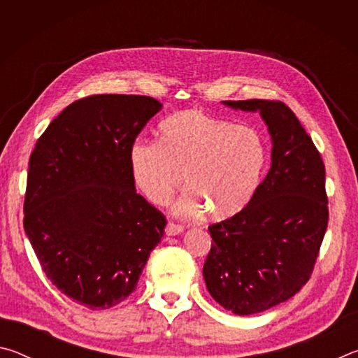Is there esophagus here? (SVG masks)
Returning <instances> with one entry per match:
<instances>
[{"label": "esophagus", "instance_id": "esophagus-1", "mask_svg": "<svg viewBox=\"0 0 358 358\" xmlns=\"http://www.w3.org/2000/svg\"><path fill=\"white\" fill-rule=\"evenodd\" d=\"M183 230H185L183 226H180V224H175L171 221L166 227V234L169 235V237H175V235H180Z\"/></svg>", "mask_w": 358, "mask_h": 358}]
</instances>
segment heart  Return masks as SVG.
<instances>
[{
    "label": "heart",
    "instance_id": "obj_1",
    "mask_svg": "<svg viewBox=\"0 0 358 358\" xmlns=\"http://www.w3.org/2000/svg\"><path fill=\"white\" fill-rule=\"evenodd\" d=\"M159 131L161 141H137L129 150L132 178L151 203H166L185 175L189 192L177 205L181 215L207 208L226 220L251 202L266 161L256 128L186 110L162 121Z\"/></svg>",
    "mask_w": 358,
    "mask_h": 358
}]
</instances>
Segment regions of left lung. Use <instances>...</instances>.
<instances>
[{"mask_svg": "<svg viewBox=\"0 0 358 358\" xmlns=\"http://www.w3.org/2000/svg\"><path fill=\"white\" fill-rule=\"evenodd\" d=\"M259 112L271 136V167L251 202L208 227L203 265L210 295L238 316L262 313L305 286L319 256L329 199L325 166L295 113L281 101H224Z\"/></svg>", "mask_w": 358, "mask_h": 358, "instance_id": "1", "label": "left lung"}]
</instances>
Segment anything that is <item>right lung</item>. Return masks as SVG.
Instances as JSON below:
<instances>
[{
	"label": "right lung",
	"instance_id": "1",
	"mask_svg": "<svg viewBox=\"0 0 358 358\" xmlns=\"http://www.w3.org/2000/svg\"><path fill=\"white\" fill-rule=\"evenodd\" d=\"M162 104L94 94L48 124L29 156L23 227L64 295L108 310L134 292L166 217L137 194L129 150Z\"/></svg>",
	"mask_w": 358,
	"mask_h": 358
}]
</instances>
